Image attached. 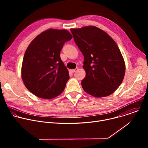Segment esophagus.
Masks as SVG:
<instances>
[{"label":"esophagus","instance_id":"obj_1","mask_svg":"<svg viewBox=\"0 0 148 148\" xmlns=\"http://www.w3.org/2000/svg\"><path fill=\"white\" fill-rule=\"evenodd\" d=\"M78 70V68H76V69H73V70H71V71L72 73H74V72L77 71Z\"/></svg>","mask_w":148,"mask_h":148}]
</instances>
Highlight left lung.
<instances>
[{
	"label": "left lung",
	"mask_w": 148,
	"mask_h": 148,
	"mask_svg": "<svg viewBox=\"0 0 148 148\" xmlns=\"http://www.w3.org/2000/svg\"><path fill=\"white\" fill-rule=\"evenodd\" d=\"M75 44L84 57L86 77L84 90L98 98L112 94L121 85L125 73L123 58L115 41L104 31L89 26L71 29Z\"/></svg>",
	"instance_id": "8db88e82"
}]
</instances>
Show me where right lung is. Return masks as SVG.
<instances>
[{"mask_svg":"<svg viewBox=\"0 0 148 148\" xmlns=\"http://www.w3.org/2000/svg\"><path fill=\"white\" fill-rule=\"evenodd\" d=\"M72 37L66 30L50 29L38 34L28 46L23 57L22 78L34 95L51 99L64 91L70 76L60 52Z\"/></svg>","mask_w":148,"mask_h":148,"instance_id":"1","label":"right lung"}]
</instances>
